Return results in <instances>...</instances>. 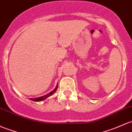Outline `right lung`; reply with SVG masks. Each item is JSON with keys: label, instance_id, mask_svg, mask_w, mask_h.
I'll list each match as a JSON object with an SVG mask.
<instances>
[{"label": "right lung", "instance_id": "obj_1", "mask_svg": "<svg viewBox=\"0 0 132 132\" xmlns=\"http://www.w3.org/2000/svg\"><path fill=\"white\" fill-rule=\"evenodd\" d=\"M57 85L56 86V87H55V88L54 90L53 91H52L51 92H50L49 94H47L46 95H44V96H42V97H38V98H36V99H30L31 100V101H35V102H40V101H43V100L45 99L46 98H47L48 97L51 96V95H52V94H54V93L55 92V91L57 90Z\"/></svg>", "mask_w": 132, "mask_h": 132}]
</instances>
